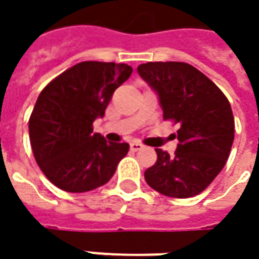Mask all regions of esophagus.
Instances as JSON below:
<instances>
[{"label": "esophagus", "mask_w": 259, "mask_h": 259, "mask_svg": "<svg viewBox=\"0 0 259 259\" xmlns=\"http://www.w3.org/2000/svg\"><path fill=\"white\" fill-rule=\"evenodd\" d=\"M130 147H131L133 151H138V150L144 148V145L141 144V143H138V141H131V143H130Z\"/></svg>", "instance_id": "esophagus-1"}]
</instances>
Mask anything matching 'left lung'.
<instances>
[{"label":"left lung","mask_w":259,"mask_h":259,"mask_svg":"<svg viewBox=\"0 0 259 259\" xmlns=\"http://www.w3.org/2000/svg\"><path fill=\"white\" fill-rule=\"evenodd\" d=\"M137 72L158 96L163 118L180 124L174 155L155 148L157 161L145 170V182L168 197H193L213 182L229 157L235 134L231 104L189 63L148 62Z\"/></svg>","instance_id":"1"}]
</instances>
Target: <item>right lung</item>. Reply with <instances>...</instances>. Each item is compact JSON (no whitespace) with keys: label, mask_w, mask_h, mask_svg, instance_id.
<instances>
[{"label":"right lung","mask_w":259,"mask_h":259,"mask_svg":"<svg viewBox=\"0 0 259 259\" xmlns=\"http://www.w3.org/2000/svg\"><path fill=\"white\" fill-rule=\"evenodd\" d=\"M131 73L124 63L82 62L38 95L28 121L30 143L38 167L59 189L83 193L114 176L130 145L106 141L92 124Z\"/></svg>","instance_id":"obj_1"}]
</instances>
